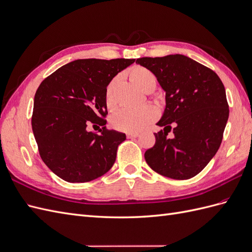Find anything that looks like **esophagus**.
<instances>
[{"label":"esophagus","instance_id":"1","mask_svg":"<svg viewBox=\"0 0 252 252\" xmlns=\"http://www.w3.org/2000/svg\"><path fill=\"white\" fill-rule=\"evenodd\" d=\"M126 135H127L128 139H133V138H138L139 133L138 132H127Z\"/></svg>","mask_w":252,"mask_h":252}]
</instances>
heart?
<instances>
[{
    "instance_id": "b5f03b06",
    "label": "heart",
    "mask_w": 252,
    "mask_h": 252,
    "mask_svg": "<svg viewBox=\"0 0 252 252\" xmlns=\"http://www.w3.org/2000/svg\"><path fill=\"white\" fill-rule=\"evenodd\" d=\"M130 79L144 91L156 86V77L149 69L142 66H135L129 71ZM118 79H113L107 86L105 93V102L109 108L116 105L114 87ZM158 117V110L154 106H142V107H121L114 111L110 117V124L113 128L121 131L134 132L140 131L150 122Z\"/></svg>"
}]
</instances>
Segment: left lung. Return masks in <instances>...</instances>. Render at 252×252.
<instances>
[{
  "instance_id": "8db88e82",
  "label": "left lung",
  "mask_w": 252,
  "mask_h": 252,
  "mask_svg": "<svg viewBox=\"0 0 252 252\" xmlns=\"http://www.w3.org/2000/svg\"><path fill=\"white\" fill-rule=\"evenodd\" d=\"M136 64L156 75L165 91V110L155 146L145 152L152 170L174 180L200 173L216 156L229 117L226 91L218 74L183 55L140 58ZM174 126L175 135L166 136Z\"/></svg>"
}]
</instances>
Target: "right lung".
Masks as SVG:
<instances>
[{
	"instance_id": "obj_1",
	"label": "right lung",
	"mask_w": 252,
	"mask_h": 252,
	"mask_svg": "<svg viewBox=\"0 0 252 252\" xmlns=\"http://www.w3.org/2000/svg\"><path fill=\"white\" fill-rule=\"evenodd\" d=\"M134 61L75 60L41 83L33 101L32 131L43 162L59 178L86 183L113 166L125 133L106 127L94 133L87 125L105 126L106 89Z\"/></svg>"
}]
</instances>
